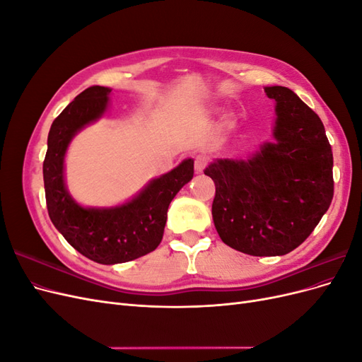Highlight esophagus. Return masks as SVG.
<instances>
[{
	"label": "esophagus",
	"instance_id": "obj_1",
	"mask_svg": "<svg viewBox=\"0 0 362 362\" xmlns=\"http://www.w3.org/2000/svg\"><path fill=\"white\" fill-rule=\"evenodd\" d=\"M206 164H208V158L205 156H198V157H196L194 158V170H196V173H202L204 169L206 168Z\"/></svg>",
	"mask_w": 362,
	"mask_h": 362
}]
</instances>
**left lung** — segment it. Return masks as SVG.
<instances>
[{
  "mask_svg": "<svg viewBox=\"0 0 362 362\" xmlns=\"http://www.w3.org/2000/svg\"><path fill=\"white\" fill-rule=\"evenodd\" d=\"M275 101L273 141L245 160L217 158L204 170L216 184L213 221L222 242L254 257L302 245L334 196L332 149L320 117L288 87H264Z\"/></svg>",
  "mask_w": 362,
  "mask_h": 362,
  "instance_id": "8db88e82",
  "label": "left lung"
}]
</instances>
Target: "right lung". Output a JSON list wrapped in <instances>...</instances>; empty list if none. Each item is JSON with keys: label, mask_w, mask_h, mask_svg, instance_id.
Masks as SVG:
<instances>
[{"label": "right lung", "mask_w": 362, "mask_h": 362, "mask_svg": "<svg viewBox=\"0 0 362 362\" xmlns=\"http://www.w3.org/2000/svg\"><path fill=\"white\" fill-rule=\"evenodd\" d=\"M110 87L92 86L54 119L43 161L48 214L66 242L100 264H119L144 257L160 245L168 208L193 178V160L151 180L133 198L115 206H84L68 192L64 157L72 139L100 120L110 104Z\"/></svg>", "instance_id": "obj_1"}]
</instances>
